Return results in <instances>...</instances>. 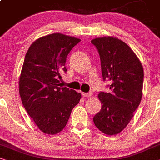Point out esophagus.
<instances>
[{"label": "esophagus", "mask_w": 160, "mask_h": 160, "mask_svg": "<svg viewBox=\"0 0 160 160\" xmlns=\"http://www.w3.org/2000/svg\"><path fill=\"white\" fill-rule=\"evenodd\" d=\"M92 96V93H82V97H89Z\"/></svg>", "instance_id": "esophagus-1"}]
</instances>
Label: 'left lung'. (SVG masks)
Segmentation results:
<instances>
[{
  "label": "left lung",
  "mask_w": 160,
  "mask_h": 160,
  "mask_svg": "<svg viewBox=\"0 0 160 160\" xmlns=\"http://www.w3.org/2000/svg\"><path fill=\"white\" fill-rule=\"evenodd\" d=\"M99 53L103 81L109 93L100 92V112L94 116V124L103 133L116 135L130 122L142 98L143 69L142 64L127 44L113 37L91 40Z\"/></svg>",
  "instance_id": "8db88e82"
}]
</instances>
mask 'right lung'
Instances as JSON below:
<instances>
[{
  "label": "right lung",
  "mask_w": 160,
  "mask_h": 160,
  "mask_svg": "<svg viewBox=\"0 0 160 160\" xmlns=\"http://www.w3.org/2000/svg\"><path fill=\"white\" fill-rule=\"evenodd\" d=\"M80 40L53 33L36 40L24 58L19 90L22 104L38 128L54 135L64 129L81 94L62 87L67 57Z\"/></svg>",
  "instance_id": "obj_1"
}]
</instances>
